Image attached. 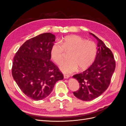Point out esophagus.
<instances>
[{
  "label": "esophagus",
  "instance_id": "esophagus-1",
  "mask_svg": "<svg viewBox=\"0 0 126 126\" xmlns=\"http://www.w3.org/2000/svg\"><path fill=\"white\" fill-rule=\"evenodd\" d=\"M69 77H70L69 75H66V74L63 75V77H64V79H67V78H69Z\"/></svg>",
  "mask_w": 126,
  "mask_h": 126
}]
</instances>
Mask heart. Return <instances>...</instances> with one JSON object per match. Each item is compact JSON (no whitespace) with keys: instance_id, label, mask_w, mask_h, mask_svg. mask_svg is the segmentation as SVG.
<instances>
[{"instance_id":"heart-1","label":"heart","mask_w":126,"mask_h":126,"mask_svg":"<svg viewBox=\"0 0 126 126\" xmlns=\"http://www.w3.org/2000/svg\"><path fill=\"white\" fill-rule=\"evenodd\" d=\"M60 43H56L52 45L50 57L53 62L59 64L63 59L64 51H70L68 56L69 60L60 64V69L64 73H71L78 68L80 70H85L92 64L96 58L97 48L93 41L72 35L65 37Z\"/></svg>"}]
</instances>
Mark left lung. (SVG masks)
I'll return each instance as SVG.
<instances>
[{
	"label": "left lung",
	"instance_id": "8db88e82",
	"mask_svg": "<svg viewBox=\"0 0 126 126\" xmlns=\"http://www.w3.org/2000/svg\"><path fill=\"white\" fill-rule=\"evenodd\" d=\"M90 34L98 41L96 59L87 70L73 76L80 85L79 90L73 93L74 96L83 101L94 99L108 88L116 67L111 50L94 34Z\"/></svg>",
	"mask_w": 126,
	"mask_h": 126
}]
</instances>
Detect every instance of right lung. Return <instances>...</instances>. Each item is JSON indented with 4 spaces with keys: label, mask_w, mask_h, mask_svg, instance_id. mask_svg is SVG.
I'll return each mask as SVG.
<instances>
[{
    "label": "right lung",
    "mask_w": 126,
    "mask_h": 126,
    "mask_svg": "<svg viewBox=\"0 0 126 126\" xmlns=\"http://www.w3.org/2000/svg\"><path fill=\"white\" fill-rule=\"evenodd\" d=\"M55 36L48 32L25 42L16 53L12 75L20 90L34 100L48 96L56 82L63 75L50 59Z\"/></svg>",
    "instance_id": "1"
}]
</instances>
